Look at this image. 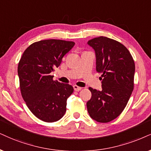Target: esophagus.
Returning a JSON list of instances; mask_svg holds the SVG:
<instances>
[{"mask_svg":"<svg viewBox=\"0 0 151 151\" xmlns=\"http://www.w3.org/2000/svg\"><path fill=\"white\" fill-rule=\"evenodd\" d=\"M73 89L76 92H78V91H81L82 90V87H78V85H73Z\"/></svg>","mask_w":151,"mask_h":151,"instance_id":"34e87169","label":"esophagus"}]
</instances>
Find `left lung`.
<instances>
[{
	"instance_id": "obj_1",
	"label": "left lung",
	"mask_w": 151,
	"mask_h": 151,
	"mask_svg": "<svg viewBox=\"0 0 151 151\" xmlns=\"http://www.w3.org/2000/svg\"><path fill=\"white\" fill-rule=\"evenodd\" d=\"M87 43L95 50L96 71L102 73V90L89 87L87 111L94 120L109 122L121 114L132 93L134 61L127 48L113 39L100 36Z\"/></svg>"
}]
</instances>
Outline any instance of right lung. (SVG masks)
I'll return each mask as SVG.
<instances>
[{
	"instance_id": "1",
	"label": "right lung",
	"mask_w": 151,
	"mask_h": 151,
	"mask_svg": "<svg viewBox=\"0 0 151 151\" xmlns=\"http://www.w3.org/2000/svg\"><path fill=\"white\" fill-rule=\"evenodd\" d=\"M74 45L57 39L35 42L25 50L18 64L22 97L31 113L44 122H56L66 113L73 87L54 81L50 73L58 68Z\"/></svg>"
}]
</instances>
